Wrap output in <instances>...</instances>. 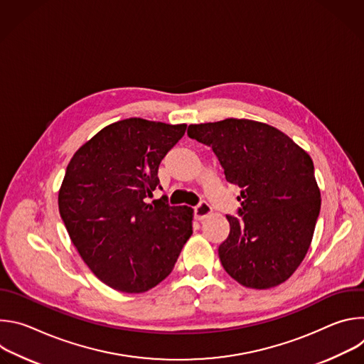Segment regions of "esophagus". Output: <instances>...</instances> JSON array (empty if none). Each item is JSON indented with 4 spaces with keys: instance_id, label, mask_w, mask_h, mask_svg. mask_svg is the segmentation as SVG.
<instances>
[{
    "instance_id": "obj_1",
    "label": "esophagus",
    "mask_w": 364,
    "mask_h": 364,
    "mask_svg": "<svg viewBox=\"0 0 364 364\" xmlns=\"http://www.w3.org/2000/svg\"><path fill=\"white\" fill-rule=\"evenodd\" d=\"M212 213V207L207 201H201L194 207V216L197 220H203Z\"/></svg>"
}]
</instances>
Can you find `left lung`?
Here are the masks:
<instances>
[{
    "label": "left lung",
    "mask_w": 364,
    "mask_h": 364,
    "mask_svg": "<svg viewBox=\"0 0 364 364\" xmlns=\"http://www.w3.org/2000/svg\"><path fill=\"white\" fill-rule=\"evenodd\" d=\"M190 138L212 146L226 180L240 187L239 219L219 246L225 271L239 284L268 289L301 265L313 240L321 196L309 155L279 129L229 118L190 125Z\"/></svg>",
    "instance_id": "8db88e82"
}]
</instances>
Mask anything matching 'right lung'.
<instances>
[{"instance_id":"obj_1","label":"right lung","mask_w":364,"mask_h":364,"mask_svg":"<svg viewBox=\"0 0 364 364\" xmlns=\"http://www.w3.org/2000/svg\"><path fill=\"white\" fill-rule=\"evenodd\" d=\"M187 125L141 118L100 129L72 157L59 212L89 269L108 287L145 292L166 279L193 233V209L152 203L159 167ZM161 188V187H160Z\"/></svg>"}]
</instances>
